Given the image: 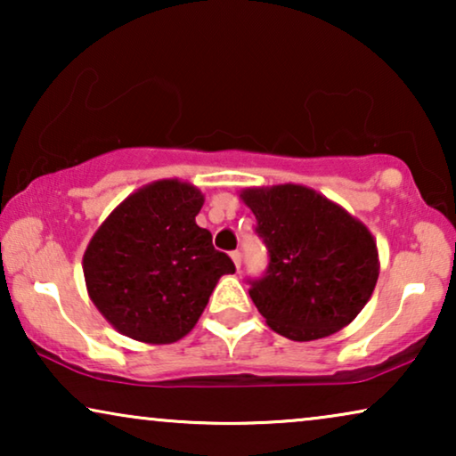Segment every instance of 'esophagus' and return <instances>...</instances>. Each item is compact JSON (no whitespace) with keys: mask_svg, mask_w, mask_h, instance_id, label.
<instances>
[{"mask_svg":"<svg viewBox=\"0 0 456 456\" xmlns=\"http://www.w3.org/2000/svg\"><path fill=\"white\" fill-rule=\"evenodd\" d=\"M230 257H232L234 265H236V270H240V264H242V255H240L239 251H234L232 255H230Z\"/></svg>","mask_w":456,"mask_h":456,"instance_id":"1","label":"esophagus"}]
</instances>
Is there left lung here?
I'll return each instance as SVG.
<instances>
[{
	"label": "left lung",
	"mask_w": 456,
	"mask_h": 456,
	"mask_svg": "<svg viewBox=\"0 0 456 456\" xmlns=\"http://www.w3.org/2000/svg\"><path fill=\"white\" fill-rule=\"evenodd\" d=\"M239 197L257 217L270 253L267 273L248 290L267 326L297 342L348 326L379 276L370 228L303 184L248 186Z\"/></svg>",
	"instance_id": "1"
}]
</instances>
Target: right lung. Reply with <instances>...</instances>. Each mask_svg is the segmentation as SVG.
Masks as SVG:
<instances>
[{
  "instance_id": "obj_1",
  "label": "right lung",
  "mask_w": 456,
  "mask_h": 456,
  "mask_svg": "<svg viewBox=\"0 0 456 456\" xmlns=\"http://www.w3.org/2000/svg\"><path fill=\"white\" fill-rule=\"evenodd\" d=\"M195 184L155 180L128 195L95 230L83 255L91 301L114 330L147 345H170L195 328L224 273L226 253L195 217Z\"/></svg>"
}]
</instances>
